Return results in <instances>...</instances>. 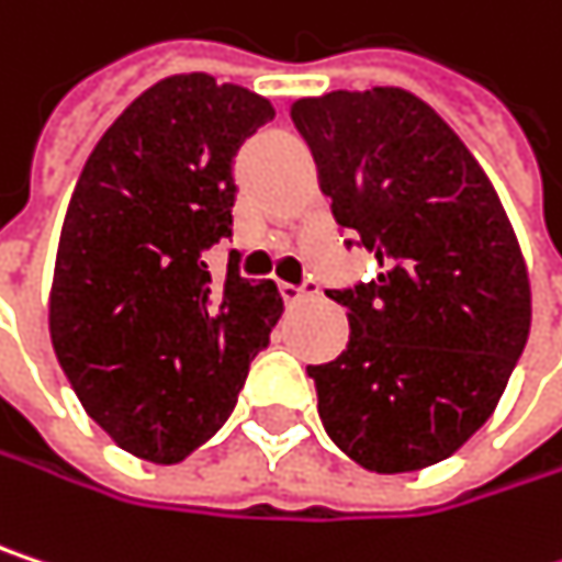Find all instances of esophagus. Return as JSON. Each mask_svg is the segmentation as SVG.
<instances>
[{
  "label": "esophagus",
  "instance_id": "1",
  "mask_svg": "<svg viewBox=\"0 0 562 562\" xmlns=\"http://www.w3.org/2000/svg\"><path fill=\"white\" fill-rule=\"evenodd\" d=\"M315 292V282L308 280L305 285H292V282H280V295L285 305H295V302H302L305 295H312Z\"/></svg>",
  "mask_w": 562,
  "mask_h": 562
}]
</instances>
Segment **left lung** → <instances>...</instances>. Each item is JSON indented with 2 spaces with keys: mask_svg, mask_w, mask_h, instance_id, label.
Returning <instances> with one entry per match:
<instances>
[{
  "mask_svg": "<svg viewBox=\"0 0 562 562\" xmlns=\"http://www.w3.org/2000/svg\"><path fill=\"white\" fill-rule=\"evenodd\" d=\"M289 115L337 225L380 263L328 292L350 340L308 367L322 425L363 470H425L488 422L528 344L525 254L476 157L415 92L337 89Z\"/></svg>",
  "mask_w": 562,
  "mask_h": 562,
  "instance_id": "obj_1",
  "label": "left lung"
}]
</instances>
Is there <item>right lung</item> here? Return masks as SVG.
<instances>
[{
  "label": "right lung",
  "instance_id": "add662e5",
  "mask_svg": "<svg viewBox=\"0 0 562 562\" xmlns=\"http://www.w3.org/2000/svg\"><path fill=\"white\" fill-rule=\"evenodd\" d=\"M270 99L179 74L140 92L77 179L47 325L86 415L122 450L179 463L234 412L282 315L273 282L215 285L202 250L231 237L237 147Z\"/></svg>",
  "mask_w": 562,
  "mask_h": 562
}]
</instances>
